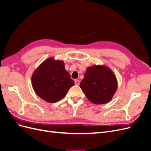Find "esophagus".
Here are the masks:
<instances>
[{
	"label": "esophagus",
	"mask_w": 151,
	"mask_h": 151,
	"mask_svg": "<svg viewBox=\"0 0 151 151\" xmlns=\"http://www.w3.org/2000/svg\"><path fill=\"white\" fill-rule=\"evenodd\" d=\"M75 83L76 85H79L80 83V80H76L75 81Z\"/></svg>",
	"instance_id": "esophagus-1"
}]
</instances>
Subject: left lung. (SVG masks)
I'll use <instances>...</instances> for the list:
<instances>
[{
	"mask_svg": "<svg viewBox=\"0 0 151 151\" xmlns=\"http://www.w3.org/2000/svg\"><path fill=\"white\" fill-rule=\"evenodd\" d=\"M80 88L95 104L108 103L117 88L116 77L108 67L93 66L86 69Z\"/></svg>",
	"mask_w": 151,
	"mask_h": 151,
	"instance_id": "1",
	"label": "left lung"
}]
</instances>
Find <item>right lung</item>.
I'll return each instance as SVG.
<instances>
[{
	"label": "right lung",
	"instance_id": "right-lung-1",
	"mask_svg": "<svg viewBox=\"0 0 151 151\" xmlns=\"http://www.w3.org/2000/svg\"><path fill=\"white\" fill-rule=\"evenodd\" d=\"M34 90L42 99L55 103L66 96L75 83L63 61L50 58L39 66L32 76Z\"/></svg>",
	"mask_w": 151,
	"mask_h": 151
}]
</instances>
